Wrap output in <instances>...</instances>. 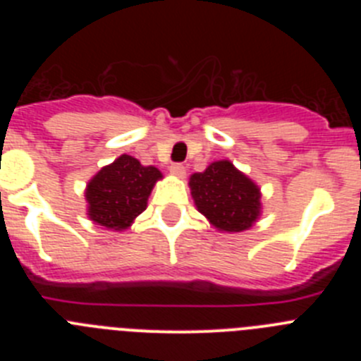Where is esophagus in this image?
<instances>
[{"mask_svg": "<svg viewBox=\"0 0 361 361\" xmlns=\"http://www.w3.org/2000/svg\"><path fill=\"white\" fill-rule=\"evenodd\" d=\"M170 171L175 175L177 178H184L186 177V168L183 164H171Z\"/></svg>", "mask_w": 361, "mask_h": 361, "instance_id": "esophagus-1", "label": "esophagus"}]
</instances>
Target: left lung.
<instances>
[{
  "mask_svg": "<svg viewBox=\"0 0 361 361\" xmlns=\"http://www.w3.org/2000/svg\"><path fill=\"white\" fill-rule=\"evenodd\" d=\"M191 199L199 213L222 233H240L253 228L262 215L260 188L231 161H215L190 177Z\"/></svg>",
  "mask_w": 361,
  "mask_h": 361,
  "instance_id": "1",
  "label": "left lung"
}]
</instances>
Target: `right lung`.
I'll return each instance as SVG.
<instances>
[{"label":"right lung","mask_w":361,"mask_h":361,"mask_svg":"<svg viewBox=\"0 0 361 361\" xmlns=\"http://www.w3.org/2000/svg\"><path fill=\"white\" fill-rule=\"evenodd\" d=\"M161 178L162 173L155 166H142L135 157L123 153L86 184V215L94 224L124 231L145 212L149 193Z\"/></svg>","instance_id":"add662e5"}]
</instances>
